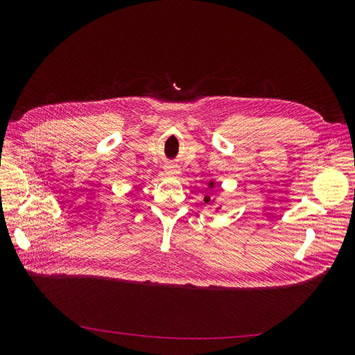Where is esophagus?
Here are the masks:
<instances>
[{
	"label": "esophagus",
	"mask_w": 355,
	"mask_h": 355,
	"mask_svg": "<svg viewBox=\"0 0 355 355\" xmlns=\"http://www.w3.org/2000/svg\"><path fill=\"white\" fill-rule=\"evenodd\" d=\"M164 173H166L168 178L176 179V178L180 175V168H179V166L175 164V163H168V164L166 166V168H164Z\"/></svg>",
	"instance_id": "34e87169"
}]
</instances>
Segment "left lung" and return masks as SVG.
I'll return each instance as SVG.
<instances>
[{
	"mask_svg": "<svg viewBox=\"0 0 355 355\" xmlns=\"http://www.w3.org/2000/svg\"><path fill=\"white\" fill-rule=\"evenodd\" d=\"M213 187H214V182H213V180H210V182H209V188H213ZM210 201H211V198H210L209 196L204 197V202L207 204V202H210Z\"/></svg>",
	"mask_w": 355,
	"mask_h": 355,
	"instance_id": "1",
	"label": "left lung"
}]
</instances>
